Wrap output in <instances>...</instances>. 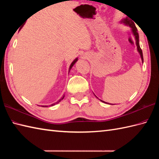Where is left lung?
Returning <instances> with one entry per match:
<instances>
[{"label":"left lung","instance_id":"8db88e82","mask_svg":"<svg viewBox=\"0 0 159 159\" xmlns=\"http://www.w3.org/2000/svg\"><path fill=\"white\" fill-rule=\"evenodd\" d=\"M121 22H122L124 24H125V25H127V26H129L132 29V32H133V35L134 36V38H135V40H136V45L137 46V50L138 52H139L140 54V56H141V60H142V62L143 63V52H142V50H141V48H140V46H139V33H137V29L135 26V25H134V23L131 20H130L128 18H126L125 19H123L122 20H121ZM102 101V102H104V103H107L105 102H104V101L101 100Z\"/></svg>","mask_w":159,"mask_h":159}]
</instances>
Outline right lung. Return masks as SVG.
<instances>
[{"instance_id":"obj_1","label":"right lung","mask_w":159,"mask_h":159,"mask_svg":"<svg viewBox=\"0 0 159 159\" xmlns=\"http://www.w3.org/2000/svg\"><path fill=\"white\" fill-rule=\"evenodd\" d=\"M77 61H78V58H76V59H74V60L73 61V62H72V63H71V65H70V68H69V72H70V71L71 68H72V66H73L74 65V64H75V63ZM63 98H64V96H63V98H61V99H60V100L58 101V102H56V103H54V104H51V106H53V105H55V104H57V103H59L61 100H62L63 99ZM42 107H44V106H42ZM45 107H46V106H45Z\"/></svg>"}]
</instances>
